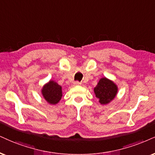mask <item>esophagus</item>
Masks as SVG:
<instances>
[{
    "instance_id": "esophagus-1",
    "label": "esophagus",
    "mask_w": 155,
    "mask_h": 155,
    "mask_svg": "<svg viewBox=\"0 0 155 155\" xmlns=\"http://www.w3.org/2000/svg\"><path fill=\"white\" fill-rule=\"evenodd\" d=\"M74 85H81V83H80V82H78V81H76L74 83Z\"/></svg>"
}]
</instances>
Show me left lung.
Listing matches in <instances>:
<instances>
[{
    "mask_svg": "<svg viewBox=\"0 0 155 155\" xmlns=\"http://www.w3.org/2000/svg\"><path fill=\"white\" fill-rule=\"evenodd\" d=\"M118 86L111 80L106 77L101 78L93 91L101 105H106L116 98L118 93Z\"/></svg>",
    "mask_w": 155,
    "mask_h": 155,
    "instance_id": "obj_1",
    "label": "left lung"
}]
</instances>
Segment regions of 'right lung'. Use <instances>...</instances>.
Listing matches in <instances>:
<instances>
[{
  "mask_svg": "<svg viewBox=\"0 0 155 155\" xmlns=\"http://www.w3.org/2000/svg\"><path fill=\"white\" fill-rule=\"evenodd\" d=\"M41 93L45 100L50 105L58 104L62 97V86L52 80L43 85Z\"/></svg>",
  "mask_w": 155,
  "mask_h": 155,
  "instance_id": "obj_1",
  "label": "right lung"
}]
</instances>
